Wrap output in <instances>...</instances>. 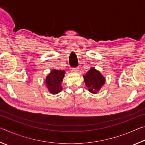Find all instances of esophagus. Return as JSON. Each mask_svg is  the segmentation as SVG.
I'll return each instance as SVG.
<instances>
[{"mask_svg": "<svg viewBox=\"0 0 145 145\" xmlns=\"http://www.w3.org/2000/svg\"><path fill=\"white\" fill-rule=\"evenodd\" d=\"M78 69H79L78 68H71L70 70L73 73H77V72H78V71L79 70Z\"/></svg>", "mask_w": 145, "mask_h": 145, "instance_id": "34e87169", "label": "esophagus"}]
</instances>
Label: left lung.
<instances>
[{
	"label": "left lung",
	"instance_id": "1",
	"mask_svg": "<svg viewBox=\"0 0 145 145\" xmlns=\"http://www.w3.org/2000/svg\"><path fill=\"white\" fill-rule=\"evenodd\" d=\"M85 84L88 88L89 91L93 94H96L105 84V78L99 70L91 67L83 76Z\"/></svg>",
	"mask_w": 145,
	"mask_h": 145
}]
</instances>
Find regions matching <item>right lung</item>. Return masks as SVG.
Listing matches in <instances>:
<instances>
[{"instance_id":"1","label":"right lung","mask_w":145,"mask_h":145,"mask_svg":"<svg viewBox=\"0 0 145 145\" xmlns=\"http://www.w3.org/2000/svg\"><path fill=\"white\" fill-rule=\"evenodd\" d=\"M65 71L53 69L45 80V84L51 94L56 95L62 91L61 82L65 77Z\"/></svg>"}]
</instances>
